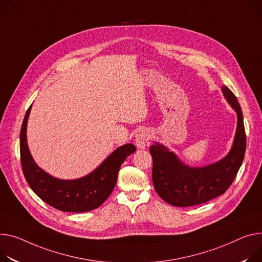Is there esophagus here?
<instances>
[{
  "instance_id": "obj_1",
  "label": "esophagus",
  "mask_w": 262,
  "mask_h": 262,
  "mask_svg": "<svg viewBox=\"0 0 262 262\" xmlns=\"http://www.w3.org/2000/svg\"><path fill=\"white\" fill-rule=\"evenodd\" d=\"M150 138V132L147 129H140L136 134L135 142L138 148L143 149L147 144Z\"/></svg>"
}]
</instances>
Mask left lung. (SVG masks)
<instances>
[{
    "instance_id": "8db88e82",
    "label": "left lung",
    "mask_w": 262,
    "mask_h": 262,
    "mask_svg": "<svg viewBox=\"0 0 262 262\" xmlns=\"http://www.w3.org/2000/svg\"><path fill=\"white\" fill-rule=\"evenodd\" d=\"M221 92L237 115L233 144L223 158L211 164L191 166L159 142L155 141L149 148L152 157L154 187L157 194L170 205L179 207L198 205L224 194L242 164L247 139L241 107L228 87L221 86Z\"/></svg>"
}]
</instances>
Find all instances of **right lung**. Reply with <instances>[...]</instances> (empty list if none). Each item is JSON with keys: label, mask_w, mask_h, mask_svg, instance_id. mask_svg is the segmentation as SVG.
<instances>
[{"label": "right lung", "mask_w": 262, "mask_h": 262, "mask_svg": "<svg viewBox=\"0 0 262 262\" xmlns=\"http://www.w3.org/2000/svg\"><path fill=\"white\" fill-rule=\"evenodd\" d=\"M31 106L26 112L20 134L21 163L25 179L39 198L62 212L83 213L99 207L117 183L119 169L136 146L127 143L117 147L102 163L87 175L77 179H60L41 168L27 143V122Z\"/></svg>", "instance_id": "obj_1"}]
</instances>
